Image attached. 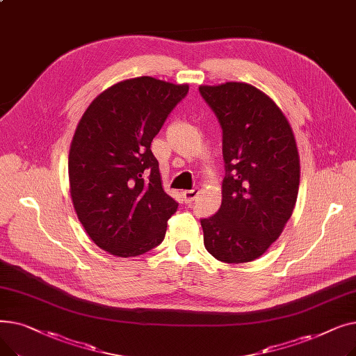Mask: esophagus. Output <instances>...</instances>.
I'll return each instance as SVG.
<instances>
[{
    "instance_id": "1",
    "label": "esophagus",
    "mask_w": 356,
    "mask_h": 356,
    "mask_svg": "<svg viewBox=\"0 0 356 356\" xmlns=\"http://www.w3.org/2000/svg\"><path fill=\"white\" fill-rule=\"evenodd\" d=\"M181 195H183V199H184L186 203H192L197 197L199 189L195 188V189H191V191H184Z\"/></svg>"
}]
</instances>
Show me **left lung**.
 I'll list each match as a JSON object with an SVG mask.
<instances>
[{
    "mask_svg": "<svg viewBox=\"0 0 356 356\" xmlns=\"http://www.w3.org/2000/svg\"><path fill=\"white\" fill-rule=\"evenodd\" d=\"M222 128L225 177L219 211L200 219L203 244L222 263H250L283 232L298 192L291 127L264 92L241 82L200 86Z\"/></svg>",
    "mask_w": 356,
    "mask_h": 356,
    "instance_id": "1",
    "label": "left lung"
}]
</instances>
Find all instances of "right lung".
Returning <instances> with one entry per match:
<instances>
[{
    "label": "right lung",
    "mask_w": 356,
    "mask_h": 356,
    "mask_svg": "<svg viewBox=\"0 0 356 356\" xmlns=\"http://www.w3.org/2000/svg\"><path fill=\"white\" fill-rule=\"evenodd\" d=\"M188 92L141 76L108 88L85 111L69 153L70 195L101 250L127 258L163 242L179 203L164 192L149 147Z\"/></svg>",
    "instance_id": "1"
}]
</instances>
